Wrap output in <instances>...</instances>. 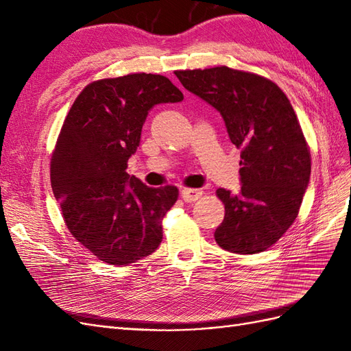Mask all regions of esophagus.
Returning a JSON list of instances; mask_svg holds the SVG:
<instances>
[{"label": "esophagus", "instance_id": "1", "mask_svg": "<svg viewBox=\"0 0 351 351\" xmlns=\"http://www.w3.org/2000/svg\"><path fill=\"white\" fill-rule=\"evenodd\" d=\"M204 195L200 189H183L182 190V197L184 199V202L187 204H192V202H196L197 199H200V196Z\"/></svg>", "mask_w": 351, "mask_h": 351}]
</instances>
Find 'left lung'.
I'll return each instance as SVG.
<instances>
[{
	"mask_svg": "<svg viewBox=\"0 0 351 351\" xmlns=\"http://www.w3.org/2000/svg\"><path fill=\"white\" fill-rule=\"evenodd\" d=\"M183 86L217 108L240 152L241 189H218L226 217L218 246L253 254L277 243L299 215L311 177V149L277 83L227 66L174 71Z\"/></svg>",
	"mask_w": 351,
	"mask_h": 351,
	"instance_id": "8db88e82",
	"label": "left lung"
}]
</instances>
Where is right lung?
Returning <instances> with one entry per match:
<instances>
[{
  "label": "right lung",
  "instance_id": "obj_1",
  "mask_svg": "<svg viewBox=\"0 0 351 351\" xmlns=\"http://www.w3.org/2000/svg\"><path fill=\"white\" fill-rule=\"evenodd\" d=\"M183 93L161 74L132 73L84 88L51 155V186L71 236L99 261L125 267L162 241L176 186L149 187L125 173L147 111Z\"/></svg>",
  "mask_w": 351,
  "mask_h": 351
}]
</instances>
